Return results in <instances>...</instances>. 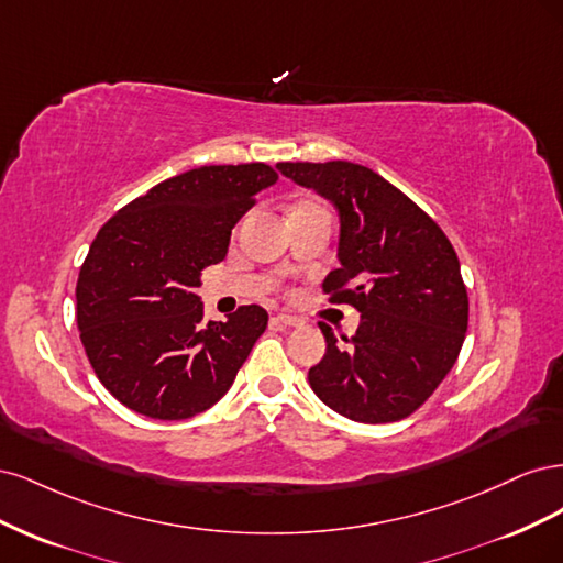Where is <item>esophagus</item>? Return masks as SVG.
<instances>
[{
	"label": "esophagus",
	"mask_w": 563,
	"mask_h": 563,
	"mask_svg": "<svg viewBox=\"0 0 563 563\" xmlns=\"http://www.w3.org/2000/svg\"><path fill=\"white\" fill-rule=\"evenodd\" d=\"M279 323H284V327H302V319L300 317H296V314H286V312H279L277 317H275Z\"/></svg>",
	"instance_id": "esophagus-1"
}]
</instances>
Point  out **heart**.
Returning <instances> with one entry per match:
<instances>
[{"label":"heart","mask_w":563,"mask_h":563,"mask_svg":"<svg viewBox=\"0 0 563 563\" xmlns=\"http://www.w3.org/2000/svg\"><path fill=\"white\" fill-rule=\"evenodd\" d=\"M308 207H319V203H314V201H308V203H302L300 209H308Z\"/></svg>","instance_id":"obj_1"}]
</instances>
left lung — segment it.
<instances>
[{
  "mask_svg": "<svg viewBox=\"0 0 563 563\" xmlns=\"http://www.w3.org/2000/svg\"><path fill=\"white\" fill-rule=\"evenodd\" d=\"M340 213V267L321 288L352 305L360 329L338 345L319 321L327 354L310 368L314 395L356 422H395L432 397L463 347L470 300L453 244L399 187L352 162H279Z\"/></svg>",
  "mask_w": 563,
  "mask_h": 563,
  "instance_id": "1",
  "label": "left lung"
}]
</instances>
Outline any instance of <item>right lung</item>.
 Segmentation results:
<instances>
[{
    "label": "right lung",
    "instance_id": "add662e5",
    "mask_svg": "<svg viewBox=\"0 0 563 563\" xmlns=\"http://www.w3.org/2000/svg\"><path fill=\"white\" fill-rule=\"evenodd\" d=\"M277 178L263 162L199 166L150 187L98 230L77 279V327L98 380L131 411L192 418L234 383L267 312L242 305L228 321H203L195 288Z\"/></svg>",
    "mask_w": 563,
    "mask_h": 563
}]
</instances>
